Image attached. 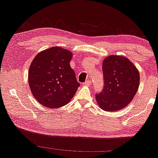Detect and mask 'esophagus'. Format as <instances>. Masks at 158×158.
I'll list each match as a JSON object with an SVG mask.
<instances>
[{"instance_id": "34e87169", "label": "esophagus", "mask_w": 158, "mask_h": 158, "mask_svg": "<svg viewBox=\"0 0 158 158\" xmlns=\"http://www.w3.org/2000/svg\"><path fill=\"white\" fill-rule=\"evenodd\" d=\"M90 85H91V81H90L89 80L85 81V82L84 83V85L85 86H89Z\"/></svg>"}]
</instances>
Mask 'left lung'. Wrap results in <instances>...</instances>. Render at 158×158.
I'll return each instance as SVG.
<instances>
[{
  "instance_id": "obj_1",
  "label": "left lung",
  "mask_w": 158,
  "mask_h": 158,
  "mask_svg": "<svg viewBox=\"0 0 158 158\" xmlns=\"http://www.w3.org/2000/svg\"><path fill=\"white\" fill-rule=\"evenodd\" d=\"M104 88L95 98L99 107L106 111L120 110L129 104L138 91V69L124 56L112 55L102 62Z\"/></svg>"
}]
</instances>
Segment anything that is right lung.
<instances>
[{
    "label": "right lung",
    "mask_w": 158,
    "mask_h": 158,
    "mask_svg": "<svg viewBox=\"0 0 158 158\" xmlns=\"http://www.w3.org/2000/svg\"><path fill=\"white\" fill-rule=\"evenodd\" d=\"M73 53L60 47L39 52L29 69L28 81L32 95L48 108L68 104L80 86L70 66Z\"/></svg>",
    "instance_id": "right-lung-1"
}]
</instances>
